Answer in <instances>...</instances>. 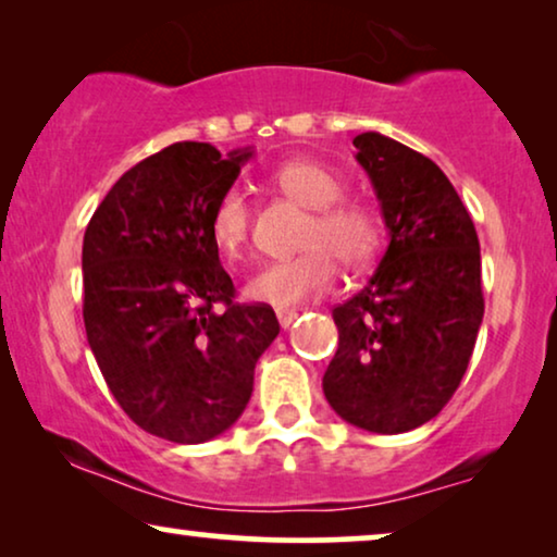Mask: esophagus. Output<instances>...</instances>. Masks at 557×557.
I'll use <instances>...</instances> for the list:
<instances>
[{"label":"esophagus","instance_id":"1","mask_svg":"<svg viewBox=\"0 0 557 557\" xmlns=\"http://www.w3.org/2000/svg\"><path fill=\"white\" fill-rule=\"evenodd\" d=\"M276 317H278V324L284 326V330H288L296 322V317H299V311L296 309H276Z\"/></svg>","mask_w":557,"mask_h":557}]
</instances>
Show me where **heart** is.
<instances>
[{
    "instance_id": "obj_1",
    "label": "heart",
    "mask_w": 557,
    "mask_h": 557,
    "mask_svg": "<svg viewBox=\"0 0 557 557\" xmlns=\"http://www.w3.org/2000/svg\"><path fill=\"white\" fill-rule=\"evenodd\" d=\"M273 185L311 210L301 233L304 253L273 261L253 273L246 296L273 309H292L324 294L337 281V258L347 269H364L380 248L377 215L364 202L342 200L345 185L332 170L311 159H294L273 172ZM253 212L246 195L227 189L212 208L210 238L225 258L246 253Z\"/></svg>"
}]
</instances>
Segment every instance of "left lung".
<instances>
[{"instance_id": "obj_1", "label": "left lung", "mask_w": 557, "mask_h": 557, "mask_svg": "<svg viewBox=\"0 0 557 557\" xmlns=\"http://www.w3.org/2000/svg\"><path fill=\"white\" fill-rule=\"evenodd\" d=\"M391 243L370 284L332 309L339 347L322 387L372 433L418 429L459 387L484 317L471 215L429 157L377 132L352 139Z\"/></svg>"}]
</instances>
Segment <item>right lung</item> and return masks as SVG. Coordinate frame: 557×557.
<instances>
[{
	"mask_svg": "<svg viewBox=\"0 0 557 557\" xmlns=\"http://www.w3.org/2000/svg\"><path fill=\"white\" fill-rule=\"evenodd\" d=\"M250 149L177 141L121 174L83 238V322L113 398L151 436L202 444L238 421L278 334L238 304L210 215Z\"/></svg>",
	"mask_w": 557,
	"mask_h": 557,
	"instance_id": "obj_1",
	"label": "right lung"
}]
</instances>
